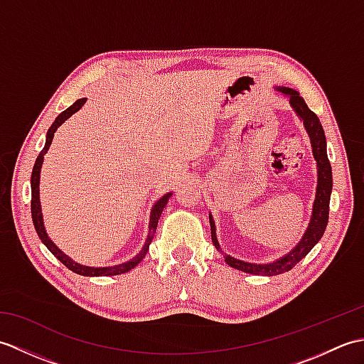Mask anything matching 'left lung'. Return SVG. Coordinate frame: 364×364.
Wrapping results in <instances>:
<instances>
[{"instance_id":"left-lung-1","label":"left lung","mask_w":364,"mask_h":364,"mask_svg":"<svg viewBox=\"0 0 364 364\" xmlns=\"http://www.w3.org/2000/svg\"><path fill=\"white\" fill-rule=\"evenodd\" d=\"M278 92H282L283 95L289 98V105L297 114V117L304 122V127L306 129L308 136H310L311 149H313V156L316 159V164H318V188H316V198L313 203V213L310 223H308V228L301 236L299 244L294 247L291 252L283 255L282 258L270 262H249L237 259L235 257H230L225 252L222 250V247L218 241V235H215V223L213 215L210 214V223H211V239L215 249L223 253V258H225L227 264L230 267H235L241 272L245 274H253V275H278L283 272H288L294 266L297 264L300 259H304L313 247L319 242L322 237L323 231L327 228L328 222V206H330V194L331 188H333V178H331V166L327 156V141H326V133H323V128L310 107L306 106L305 100L300 97L297 90L291 87H283L277 86Z\"/></svg>"}]
</instances>
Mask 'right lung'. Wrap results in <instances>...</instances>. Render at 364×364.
<instances>
[{
  "label": "right lung",
  "mask_w": 364,
  "mask_h": 364,
  "mask_svg": "<svg viewBox=\"0 0 364 364\" xmlns=\"http://www.w3.org/2000/svg\"><path fill=\"white\" fill-rule=\"evenodd\" d=\"M87 98H80L76 100V102L70 106L67 107V109L64 112H60L56 120L53 122V125L50 127L48 133H46V141H45V146L43 150L38 153V156L36 159V164H34V168H33V175H31V214H33V223H34V228L37 231L38 237H41V241L46 245V249H48L54 257H56L60 262H63L64 266H67L68 269L72 270V272L75 274H80V275H84V277H107V275H119V274H125L128 272V270L134 269L139 262H141L144 258L146 252H149V247L153 241V236L154 233H156V227H158V220L161 218L162 214V210H164L167 202H168V197L172 196V192H167L166 196H162L156 203L153 205L151 208V214H150V223H149V235H146V239H145V244L142 247V250L139 252L134 258H131L129 261L127 262H122V264H117V266H109V267H90V266H82L80 264V262L73 261L68 255H65L63 250L59 249V247L54 244L51 239L48 237V233H46L45 230V223H43V215H42V206H41V191H38V184H41V170H42V164H43V156L46 154V151H48L50 145L53 142V137H54V133H56V129L63 125V123L70 119L72 115L80 111L82 105L86 103Z\"/></svg>",
  "instance_id": "add662e5"
}]
</instances>
